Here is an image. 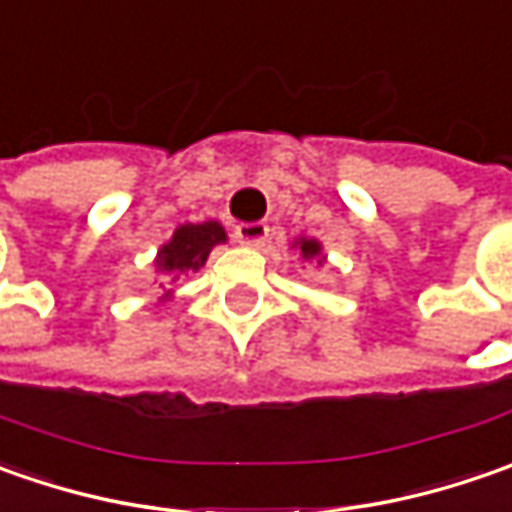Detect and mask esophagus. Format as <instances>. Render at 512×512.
Returning a JSON list of instances; mask_svg holds the SVG:
<instances>
[{"mask_svg": "<svg viewBox=\"0 0 512 512\" xmlns=\"http://www.w3.org/2000/svg\"><path fill=\"white\" fill-rule=\"evenodd\" d=\"M233 236H236L239 245L262 247L267 242V236H270V227L265 222H242V225H236Z\"/></svg>", "mask_w": 512, "mask_h": 512, "instance_id": "34e87169", "label": "esophagus"}]
</instances>
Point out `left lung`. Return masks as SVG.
<instances>
[{"label":"left lung","mask_w":512,"mask_h":512,"mask_svg":"<svg viewBox=\"0 0 512 512\" xmlns=\"http://www.w3.org/2000/svg\"><path fill=\"white\" fill-rule=\"evenodd\" d=\"M296 247H299L302 259H316L319 265L325 262V256H322V245H319L316 239H299V242H296Z\"/></svg>","instance_id":"1"}]
</instances>
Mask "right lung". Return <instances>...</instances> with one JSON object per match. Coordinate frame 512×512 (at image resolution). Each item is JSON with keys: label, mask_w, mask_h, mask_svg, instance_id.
I'll return each mask as SVG.
<instances>
[{"label": "right lung", "mask_w": 512, "mask_h": 512, "mask_svg": "<svg viewBox=\"0 0 512 512\" xmlns=\"http://www.w3.org/2000/svg\"><path fill=\"white\" fill-rule=\"evenodd\" d=\"M227 242L225 227L219 222H202V225H179L173 239L168 245L159 247V256H156V270L165 276V285L173 287V282L182 276V273H196L199 267L205 265L210 250L216 245ZM173 290H168L165 296H170Z\"/></svg>", "instance_id": "1"}]
</instances>
